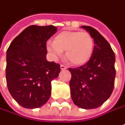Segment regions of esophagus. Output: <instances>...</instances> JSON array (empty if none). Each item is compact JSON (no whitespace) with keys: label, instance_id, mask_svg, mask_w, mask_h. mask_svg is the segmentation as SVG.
Here are the masks:
<instances>
[{"label":"esophagus","instance_id":"obj_1","mask_svg":"<svg viewBox=\"0 0 125 125\" xmlns=\"http://www.w3.org/2000/svg\"><path fill=\"white\" fill-rule=\"evenodd\" d=\"M60 68H61V70H66L67 69V67L64 65H61Z\"/></svg>","mask_w":125,"mask_h":125}]
</instances>
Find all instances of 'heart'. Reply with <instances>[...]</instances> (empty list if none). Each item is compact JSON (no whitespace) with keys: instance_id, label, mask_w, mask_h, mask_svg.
<instances>
[{"instance_id":"obj_1","label":"heart","mask_w":125,"mask_h":125,"mask_svg":"<svg viewBox=\"0 0 125 125\" xmlns=\"http://www.w3.org/2000/svg\"><path fill=\"white\" fill-rule=\"evenodd\" d=\"M94 41L92 36L86 31H63L55 36L53 42H49L47 49L55 60L62 55L74 65L87 62L92 55Z\"/></svg>"}]
</instances>
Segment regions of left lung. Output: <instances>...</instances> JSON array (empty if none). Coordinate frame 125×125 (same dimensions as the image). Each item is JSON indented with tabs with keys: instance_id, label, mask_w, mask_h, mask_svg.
Segmentation results:
<instances>
[{
	"instance_id": "left-lung-1",
	"label": "left lung",
	"mask_w": 125,
	"mask_h": 125,
	"mask_svg": "<svg viewBox=\"0 0 125 125\" xmlns=\"http://www.w3.org/2000/svg\"><path fill=\"white\" fill-rule=\"evenodd\" d=\"M89 32L94 40L90 60L71 72L70 94L75 105L83 109H93L102 105L113 91L116 70L115 55L105 38L91 26H81Z\"/></svg>"
}]
</instances>
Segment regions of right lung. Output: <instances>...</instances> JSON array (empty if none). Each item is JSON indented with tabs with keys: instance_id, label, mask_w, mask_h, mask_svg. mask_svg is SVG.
<instances>
[{
	"instance_id": "1",
	"label": "right lung",
	"mask_w": 125,
	"mask_h": 125,
	"mask_svg": "<svg viewBox=\"0 0 125 125\" xmlns=\"http://www.w3.org/2000/svg\"><path fill=\"white\" fill-rule=\"evenodd\" d=\"M56 32L53 26H30L14 38L7 51L8 89L23 108H39L50 97L51 81L58 76L60 65L46 60L47 41Z\"/></svg>"
}]
</instances>
